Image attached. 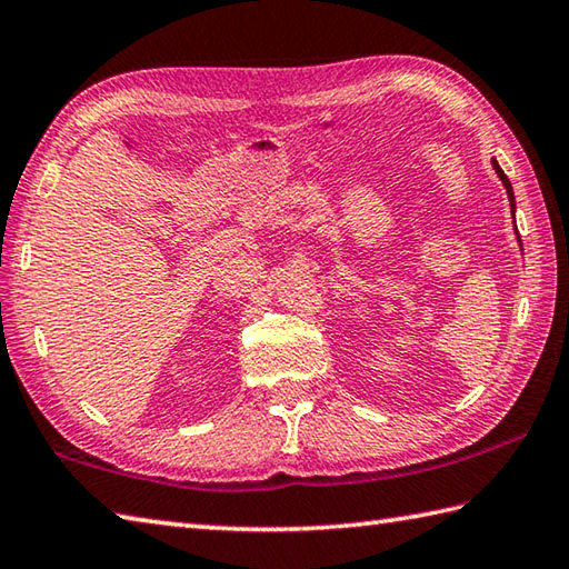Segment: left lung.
I'll return each mask as SVG.
<instances>
[{"instance_id": "1", "label": "left lung", "mask_w": 569, "mask_h": 569, "mask_svg": "<svg viewBox=\"0 0 569 569\" xmlns=\"http://www.w3.org/2000/svg\"><path fill=\"white\" fill-rule=\"evenodd\" d=\"M493 169H496V173H498V179L503 181L506 193H508V201H511V213H513V211H516V199H513V187H511V181H508V177L503 173V169L498 167V161H496V159H493ZM513 223H516V220H513Z\"/></svg>"}]
</instances>
